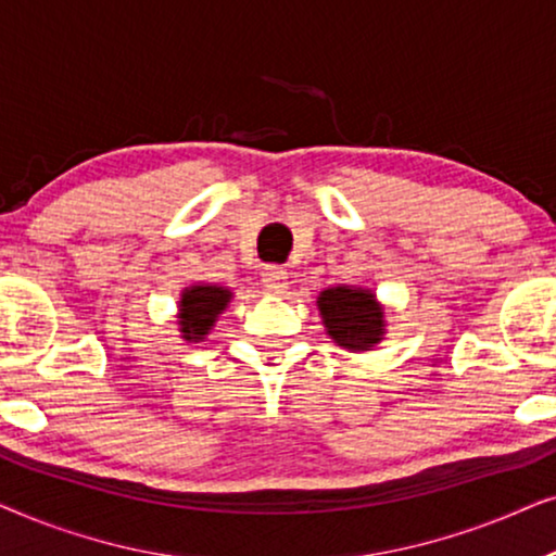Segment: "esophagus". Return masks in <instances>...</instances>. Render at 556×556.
Segmentation results:
<instances>
[{"label":"esophagus","instance_id":"1","mask_svg":"<svg viewBox=\"0 0 556 556\" xmlns=\"http://www.w3.org/2000/svg\"><path fill=\"white\" fill-rule=\"evenodd\" d=\"M286 280H288V273H286V268H280V265H265L263 268V283L268 291L283 293L288 286Z\"/></svg>","mask_w":556,"mask_h":556}]
</instances>
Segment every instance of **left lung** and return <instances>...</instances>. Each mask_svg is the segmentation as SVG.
<instances>
[{
	"mask_svg": "<svg viewBox=\"0 0 556 556\" xmlns=\"http://www.w3.org/2000/svg\"><path fill=\"white\" fill-rule=\"evenodd\" d=\"M326 333L349 352H369L384 337V308L364 288L333 286L318 293Z\"/></svg>",
	"mask_w": 556,
	"mask_h": 556,
	"instance_id": "obj_1",
	"label": "left lung"
}]
</instances>
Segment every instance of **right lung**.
I'll return each instance as SVG.
<instances>
[{
    "instance_id": "right-lung-1",
    "label": "right lung",
    "mask_w": 556,
    "mask_h": 556,
    "mask_svg": "<svg viewBox=\"0 0 556 556\" xmlns=\"http://www.w3.org/2000/svg\"><path fill=\"white\" fill-rule=\"evenodd\" d=\"M232 299L230 288L223 286H189L179 299V331L185 341H202L207 337L217 316Z\"/></svg>"
}]
</instances>
